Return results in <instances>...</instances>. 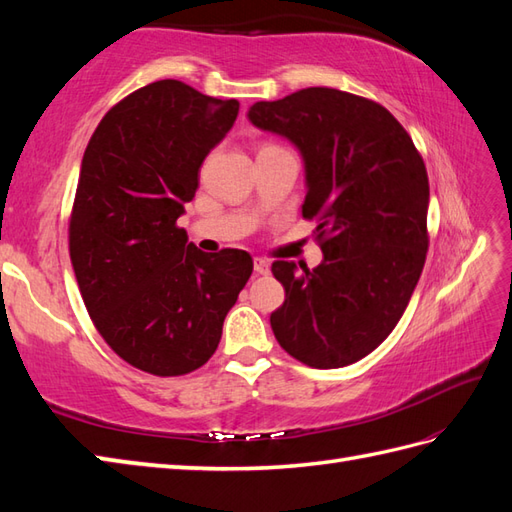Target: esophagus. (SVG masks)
I'll return each mask as SVG.
<instances>
[{
  "label": "esophagus",
  "mask_w": 512,
  "mask_h": 512,
  "mask_svg": "<svg viewBox=\"0 0 512 512\" xmlns=\"http://www.w3.org/2000/svg\"><path fill=\"white\" fill-rule=\"evenodd\" d=\"M255 273L257 275H268L270 273V264L266 262V259H262V257H255Z\"/></svg>",
  "instance_id": "34e87169"
}]
</instances>
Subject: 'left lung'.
I'll use <instances>...</instances> for the list:
<instances>
[{
    "label": "left lung",
    "instance_id": "8db88e82",
    "mask_svg": "<svg viewBox=\"0 0 512 512\" xmlns=\"http://www.w3.org/2000/svg\"><path fill=\"white\" fill-rule=\"evenodd\" d=\"M250 123L288 138L306 162L301 213L317 220L323 262L273 264L286 290L270 314L275 339L317 369L345 367L374 352L396 328L416 288L429 233L424 160L376 101L306 88L259 101Z\"/></svg>",
    "mask_w": 512,
    "mask_h": 512
}]
</instances>
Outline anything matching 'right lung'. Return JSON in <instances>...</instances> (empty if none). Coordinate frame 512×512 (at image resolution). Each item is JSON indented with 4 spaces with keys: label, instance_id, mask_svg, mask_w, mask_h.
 <instances>
[{
    "label": "right lung",
    "instance_id": "1",
    "mask_svg": "<svg viewBox=\"0 0 512 512\" xmlns=\"http://www.w3.org/2000/svg\"><path fill=\"white\" fill-rule=\"evenodd\" d=\"M235 99L165 79L116 103L85 147L70 215V259L85 308L125 363L154 376L202 367L253 273L246 250L202 253L178 217Z\"/></svg>",
    "mask_w": 512,
    "mask_h": 512
}]
</instances>
